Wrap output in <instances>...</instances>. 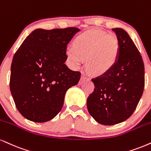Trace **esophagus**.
<instances>
[{
    "label": "esophagus",
    "instance_id": "esophagus-1",
    "mask_svg": "<svg viewBox=\"0 0 151 151\" xmlns=\"http://www.w3.org/2000/svg\"><path fill=\"white\" fill-rule=\"evenodd\" d=\"M86 80H89V78L86 77V76L83 75L82 77H81L80 80H79V83H78V84H79V85H81L83 82H84L85 81H86Z\"/></svg>",
    "mask_w": 151,
    "mask_h": 151
}]
</instances>
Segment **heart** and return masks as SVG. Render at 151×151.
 I'll use <instances>...</instances> for the list:
<instances>
[{
  "instance_id": "b5f03b06",
  "label": "heart",
  "mask_w": 151,
  "mask_h": 151,
  "mask_svg": "<svg viewBox=\"0 0 151 151\" xmlns=\"http://www.w3.org/2000/svg\"><path fill=\"white\" fill-rule=\"evenodd\" d=\"M120 45L117 36L100 30H91L80 34L69 45L66 55L70 66L77 69L86 58V66L92 73L102 75L117 63Z\"/></svg>"
}]
</instances>
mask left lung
<instances>
[{"label": "left lung", "mask_w": 151, "mask_h": 151, "mask_svg": "<svg viewBox=\"0 0 151 151\" xmlns=\"http://www.w3.org/2000/svg\"><path fill=\"white\" fill-rule=\"evenodd\" d=\"M120 45L117 63L107 73L91 79L93 92L87 99V109L99 124L114 125L128 119L136 110L144 88V65L127 32L114 28Z\"/></svg>", "instance_id": "obj_1"}]
</instances>
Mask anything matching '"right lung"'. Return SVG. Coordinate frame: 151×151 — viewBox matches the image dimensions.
I'll return each mask as SVG.
<instances>
[{
  "label": "right lung",
  "instance_id": "right-lung-1",
  "mask_svg": "<svg viewBox=\"0 0 151 151\" xmlns=\"http://www.w3.org/2000/svg\"><path fill=\"white\" fill-rule=\"evenodd\" d=\"M79 31L36 29L15 52L10 88L16 108L26 119L34 122L53 119L63 108L67 91L79 82L80 72L65 63L68 44Z\"/></svg>",
  "mask_w": 151,
  "mask_h": 151
}]
</instances>
